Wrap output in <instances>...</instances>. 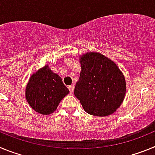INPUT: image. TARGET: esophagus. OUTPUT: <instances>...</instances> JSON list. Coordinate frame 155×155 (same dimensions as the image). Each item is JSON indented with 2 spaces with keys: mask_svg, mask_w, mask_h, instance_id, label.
<instances>
[{
  "mask_svg": "<svg viewBox=\"0 0 155 155\" xmlns=\"http://www.w3.org/2000/svg\"><path fill=\"white\" fill-rule=\"evenodd\" d=\"M68 88H69V90H70V92L72 94V93L74 92V86L73 84H72V85H70V86H68Z\"/></svg>",
  "mask_w": 155,
  "mask_h": 155,
  "instance_id": "1",
  "label": "esophagus"
}]
</instances>
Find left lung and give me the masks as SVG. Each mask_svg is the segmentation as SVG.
I'll return each mask as SVG.
<instances>
[{"label":"left lung","instance_id":"1","mask_svg":"<svg viewBox=\"0 0 155 155\" xmlns=\"http://www.w3.org/2000/svg\"><path fill=\"white\" fill-rule=\"evenodd\" d=\"M81 71L74 88L86 113L107 116L117 110L125 98V77L112 60L97 52L80 56Z\"/></svg>","mask_w":155,"mask_h":155}]
</instances>
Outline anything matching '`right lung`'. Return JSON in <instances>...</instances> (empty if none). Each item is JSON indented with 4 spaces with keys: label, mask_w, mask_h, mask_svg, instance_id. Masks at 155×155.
<instances>
[{
    "label": "right lung",
    "mask_w": 155,
    "mask_h": 155,
    "mask_svg": "<svg viewBox=\"0 0 155 155\" xmlns=\"http://www.w3.org/2000/svg\"><path fill=\"white\" fill-rule=\"evenodd\" d=\"M69 92L61 77L45 65L30 77L25 87V98L35 112L50 115L55 112L59 103Z\"/></svg>",
    "instance_id": "right-lung-1"
}]
</instances>
